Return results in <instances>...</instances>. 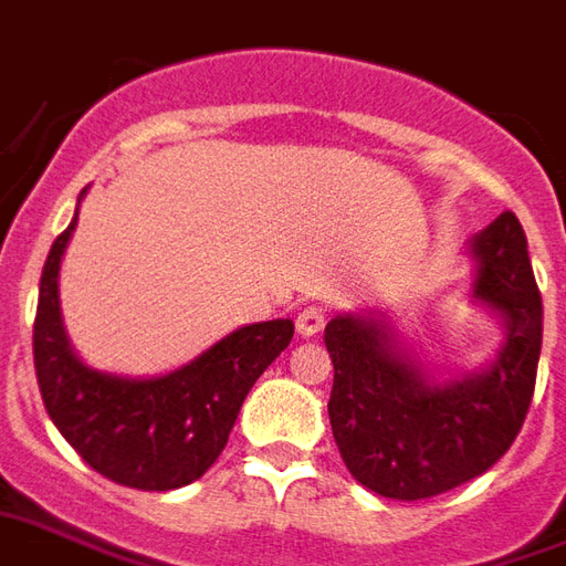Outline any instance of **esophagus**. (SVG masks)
I'll use <instances>...</instances> for the list:
<instances>
[{"instance_id":"1","label":"esophagus","mask_w":566,"mask_h":566,"mask_svg":"<svg viewBox=\"0 0 566 566\" xmlns=\"http://www.w3.org/2000/svg\"><path fill=\"white\" fill-rule=\"evenodd\" d=\"M325 319H328L325 307H316V304H311V307H304V311L298 313L295 328H298L301 337H316V334L325 328Z\"/></svg>"}]
</instances>
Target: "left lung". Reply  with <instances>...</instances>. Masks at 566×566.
<instances>
[{
  "label": "left lung",
  "instance_id": "obj_1",
  "mask_svg": "<svg viewBox=\"0 0 566 566\" xmlns=\"http://www.w3.org/2000/svg\"><path fill=\"white\" fill-rule=\"evenodd\" d=\"M470 255L473 298L506 332L485 370L437 379L382 319L344 313L325 325L334 443L346 470L382 497L422 501L476 480L513 447L534 398L543 298L515 213L473 234Z\"/></svg>",
  "mask_w": 566,
  "mask_h": 566
}]
</instances>
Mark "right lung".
Instances as JSON below:
<instances>
[{"mask_svg":"<svg viewBox=\"0 0 566 566\" xmlns=\"http://www.w3.org/2000/svg\"><path fill=\"white\" fill-rule=\"evenodd\" d=\"M74 226L77 210L44 262L32 328L48 416L90 468L119 485L142 492L189 485L220 458L243 398L286 349L295 325L292 319L243 325L165 377L129 379L86 368L74 356L60 313V265Z\"/></svg>","mask_w":566,"mask_h":566,"instance_id":"obj_1","label":"right lung"}]
</instances>
